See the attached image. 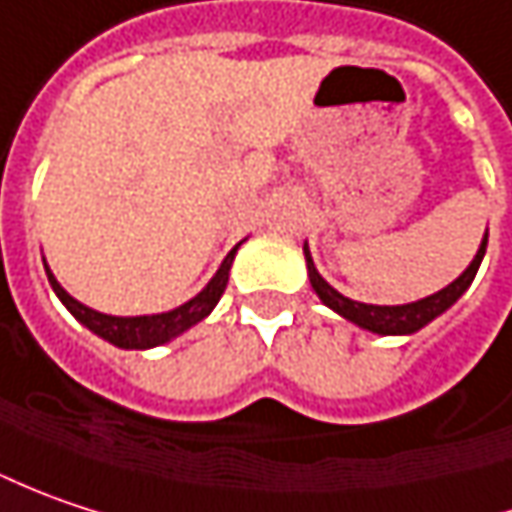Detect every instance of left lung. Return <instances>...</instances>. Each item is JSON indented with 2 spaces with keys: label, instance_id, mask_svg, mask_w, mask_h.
Segmentation results:
<instances>
[{
  "label": "left lung",
  "instance_id": "obj_1",
  "mask_svg": "<svg viewBox=\"0 0 512 512\" xmlns=\"http://www.w3.org/2000/svg\"><path fill=\"white\" fill-rule=\"evenodd\" d=\"M484 250H487V233H484V242L478 247V253H475V259L470 262V268L464 270L452 285H447V288L438 291V294L426 296V299L409 302V305H363V302H354V299H348V296L337 294V291L322 279L320 273H317V268H314V259H311V253H308V244H305V262H308L311 288H314L322 302H325L331 311H337L340 317L357 322L360 328L374 331V334H415V331L423 328L426 322L441 317L449 305H455L458 296L473 285L478 265H481V259H484Z\"/></svg>",
  "mask_w": 512,
  "mask_h": 512
}]
</instances>
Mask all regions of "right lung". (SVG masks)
Here are the masks:
<instances>
[{
    "mask_svg": "<svg viewBox=\"0 0 512 512\" xmlns=\"http://www.w3.org/2000/svg\"><path fill=\"white\" fill-rule=\"evenodd\" d=\"M239 244L227 253V259L221 262L218 273L210 279V285L201 291L198 296H192L190 302H184L181 308L175 311H167V314H152V317H109V314H100V311H91L83 302H77L74 296H68L63 291V285L54 279V273L45 265V273H48V282L54 288V294L63 299V305L83 322L89 331H94L97 337L109 340L117 348H152V345H161L184 334L187 328H192L195 322H201L213 308L216 302L224 294L227 288V276H230V265H233V256H236Z\"/></svg>",
    "mask_w": 512,
    "mask_h": 512,
    "instance_id": "obj_1",
    "label": "right lung"
}]
</instances>
